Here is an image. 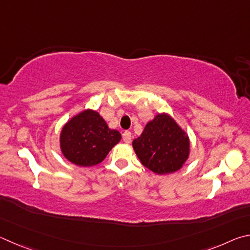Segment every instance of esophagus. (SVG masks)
<instances>
[{
	"label": "esophagus",
	"instance_id": "1",
	"mask_svg": "<svg viewBox=\"0 0 250 250\" xmlns=\"http://www.w3.org/2000/svg\"><path fill=\"white\" fill-rule=\"evenodd\" d=\"M123 141L129 144L130 141H132V133L128 132V130H125V132L123 133Z\"/></svg>",
	"mask_w": 250,
	"mask_h": 250
}]
</instances>
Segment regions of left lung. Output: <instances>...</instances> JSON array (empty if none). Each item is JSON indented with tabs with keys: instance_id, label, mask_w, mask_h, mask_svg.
Instances as JSON below:
<instances>
[{
	"instance_id": "obj_1",
	"label": "left lung",
	"mask_w": 250,
	"mask_h": 250,
	"mask_svg": "<svg viewBox=\"0 0 250 250\" xmlns=\"http://www.w3.org/2000/svg\"><path fill=\"white\" fill-rule=\"evenodd\" d=\"M133 148L141 163L156 174L178 171L189 158L190 139L167 113L157 114L143 133L133 141Z\"/></svg>"
}]
</instances>
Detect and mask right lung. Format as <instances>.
<instances>
[{"instance_id":"1","label":"right lung","mask_w":250,"mask_h":250,"mask_svg":"<svg viewBox=\"0 0 250 250\" xmlns=\"http://www.w3.org/2000/svg\"><path fill=\"white\" fill-rule=\"evenodd\" d=\"M121 133L108 128L106 122L93 109L74 115L60 133V149L65 159L80 167H92L105 159L120 143Z\"/></svg>"}]
</instances>
